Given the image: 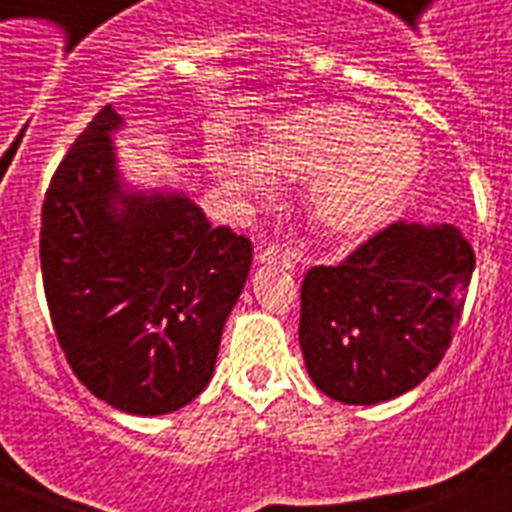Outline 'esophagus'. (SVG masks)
<instances>
[{
    "instance_id": "1",
    "label": "esophagus",
    "mask_w": 512,
    "mask_h": 512,
    "mask_svg": "<svg viewBox=\"0 0 512 512\" xmlns=\"http://www.w3.org/2000/svg\"><path fill=\"white\" fill-rule=\"evenodd\" d=\"M259 264L264 266H279V269H295V259H292V253L284 251V248H264L259 253Z\"/></svg>"
}]
</instances>
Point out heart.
Returning a JSON list of instances; mask_svg holds the SVG:
<instances>
[{
  "label": "heart",
  "instance_id": "obj_1",
  "mask_svg": "<svg viewBox=\"0 0 512 512\" xmlns=\"http://www.w3.org/2000/svg\"><path fill=\"white\" fill-rule=\"evenodd\" d=\"M210 166L253 205L271 202L274 176L305 179L312 223L330 238H369L390 223L423 171L420 138L400 122H377L356 104L323 102L279 115L256 151L220 148Z\"/></svg>",
  "mask_w": 512,
  "mask_h": 512
}]
</instances>
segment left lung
I'll return each instance as SVG.
<instances>
[{
  "instance_id": "1",
  "label": "left lung",
  "mask_w": 512,
  "mask_h": 512,
  "mask_svg": "<svg viewBox=\"0 0 512 512\" xmlns=\"http://www.w3.org/2000/svg\"><path fill=\"white\" fill-rule=\"evenodd\" d=\"M454 225L395 223L343 264L302 282L300 348L323 395L377 405L418 387L443 359L472 282Z\"/></svg>"
}]
</instances>
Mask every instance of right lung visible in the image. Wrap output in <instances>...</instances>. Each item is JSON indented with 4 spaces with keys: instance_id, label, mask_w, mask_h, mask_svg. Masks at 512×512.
Returning <instances> with one entry per match:
<instances>
[{
    "instance_id": "1",
    "label": "right lung",
    "mask_w": 512,
    "mask_h": 512,
    "mask_svg": "<svg viewBox=\"0 0 512 512\" xmlns=\"http://www.w3.org/2000/svg\"><path fill=\"white\" fill-rule=\"evenodd\" d=\"M125 120L104 107L45 192L40 269L53 330L89 392L130 415L200 395L251 269L248 238L212 228L184 189L135 187Z\"/></svg>"
}]
</instances>
